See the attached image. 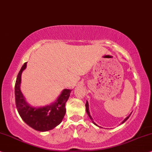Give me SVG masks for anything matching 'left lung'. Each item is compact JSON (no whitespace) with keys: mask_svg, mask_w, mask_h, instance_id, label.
Wrapping results in <instances>:
<instances>
[{"mask_svg":"<svg viewBox=\"0 0 152 152\" xmlns=\"http://www.w3.org/2000/svg\"><path fill=\"white\" fill-rule=\"evenodd\" d=\"M86 112H87V113H88V116H89V117H90V120L92 121V120H93V119H92V116H91V115H90V110H89V104H88V101H86ZM130 115H131V114H130V115H129L128 117H126V118H125V119H124V120H123V122H122V123H121V124H123V123H124V122H126V121L127 120H128V119L129 118V117H130ZM92 123H93V124H95V125H96V126H97V125H96V124H95V123H94V122H93V121H92Z\"/></svg>","mask_w":152,"mask_h":152,"instance_id":"left-lung-1","label":"left lung"}]
</instances>
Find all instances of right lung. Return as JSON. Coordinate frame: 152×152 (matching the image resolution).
Listing matches in <instances>:
<instances>
[{
    "mask_svg": "<svg viewBox=\"0 0 152 152\" xmlns=\"http://www.w3.org/2000/svg\"><path fill=\"white\" fill-rule=\"evenodd\" d=\"M27 66V62L22 66L15 83V101L18 113L28 126L36 131H50L59 125L66 113L65 104L72 90L64 89L55 102L45 106L35 107L30 105L21 91V74Z\"/></svg>",
    "mask_w": 152,
    "mask_h": 152,
    "instance_id": "obj_1",
    "label": "right lung"
}]
</instances>
